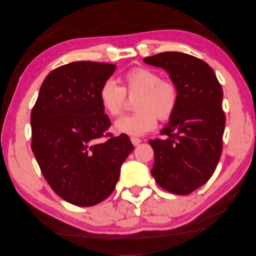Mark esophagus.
Listing matches in <instances>:
<instances>
[{"label": "esophagus", "instance_id": "1", "mask_svg": "<svg viewBox=\"0 0 256 256\" xmlns=\"http://www.w3.org/2000/svg\"><path fill=\"white\" fill-rule=\"evenodd\" d=\"M130 140H132V145L134 146H137V145H140V140L138 137H130Z\"/></svg>", "mask_w": 256, "mask_h": 256}]
</instances>
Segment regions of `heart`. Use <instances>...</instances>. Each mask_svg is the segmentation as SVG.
<instances>
[{
    "mask_svg": "<svg viewBox=\"0 0 256 256\" xmlns=\"http://www.w3.org/2000/svg\"><path fill=\"white\" fill-rule=\"evenodd\" d=\"M122 86L114 80L108 78L98 90V100L102 109L110 116L122 114L127 94L136 96L135 114L116 121L118 132L140 136L152 132L158 126V118L168 121L176 114L180 100L178 84L172 78H160L158 70L148 67H132L121 78Z\"/></svg>",
    "mask_w": 256,
    "mask_h": 256,
    "instance_id": "b5f03b06",
    "label": "heart"
}]
</instances>
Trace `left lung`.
<instances>
[{
  "label": "left lung",
  "instance_id": "1",
  "mask_svg": "<svg viewBox=\"0 0 256 256\" xmlns=\"http://www.w3.org/2000/svg\"><path fill=\"white\" fill-rule=\"evenodd\" d=\"M144 62L166 70L180 91L176 114L160 132L166 140H150L152 176L164 190L189 194L212 178L220 158L226 122L222 85L207 62L184 52H165Z\"/></svg>",
  "mask_w": 256,
  "mask_h": 256
}]
</instances>
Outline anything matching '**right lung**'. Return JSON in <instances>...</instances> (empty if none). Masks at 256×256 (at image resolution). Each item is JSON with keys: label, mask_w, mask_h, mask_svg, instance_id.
<instances>
[{"label": "right lung", "mask_w": 256, "mask_h": 256, "mask_svg": "<svg viewBox=\"0 0 256 256\" xmlns=\"http://www.w3.org/2000/svg\"><path fill=\"white\" fill-rule=\"evenodd\" d=\"M116 66L73 62L57 67L42 84L31 111V150L44 178L62 199L78 207L106 200L134 150L127 135L114 137L98 90ZM106 138L104 142H98Z\"/></svg>", "instance_id": "obj_1"}]
</instances>
